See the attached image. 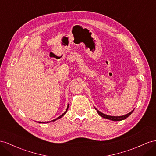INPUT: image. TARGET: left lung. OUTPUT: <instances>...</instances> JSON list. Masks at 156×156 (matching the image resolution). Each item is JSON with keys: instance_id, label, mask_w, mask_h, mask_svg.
Masks as SVG:
<instances>
[{"instance_id": "left-lung-1", "label": "left lung", "mask_w": 156, "mask_h": 156, "mask_svg": "<svg viewBox=\"0 0 156 156\" xmlns=\"http://www.w3.org/2000/svg\"><path fill=\"white\" fill-rule=\"evenodd\" d=\"M95 109L97 111V113L99 114L101 117H103L104 118H106V119H110V120H112V121H122V120H123L126 119L127 117L129 116V115L133 113V110L132 111H131V112L129 113H128L126 115H121V116H112V115H106V114H105L103 113H102L101 112H100L99 110H98L95 107Z\"/></svg>"}]
</instances>
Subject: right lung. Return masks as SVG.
<instances>
[{
    "instance_id": "1",
    "label": "right lung",
    "mask_w": 156,
    "mask_h": 156,
    "mask_svg": "<svg viewBox=\"0 0 156 156\" xmlns=\"http://www.w3.org/2000/svg\"><path fill=\"white\" fill-rule=\"evenodd\" d=\"M68 108H69V104H68V105H67V108H66V110H65V112L63 114H61V115H60V116H59L58 118H57L56 119H53V120H52V121H50V122H38V123H49V122H55V120H57V119H60L61 118H62V117H63V115L66 113V112H67V110H68Z\"/></svg>"
}]
</instances>
